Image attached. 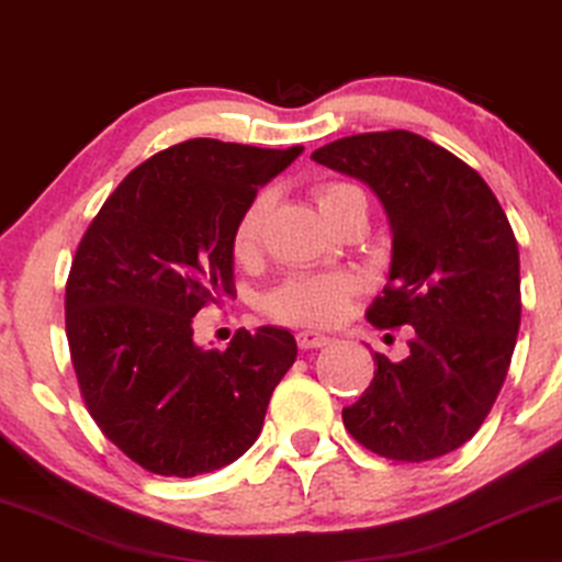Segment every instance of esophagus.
<instances>
[{"label": "esophagus", "mask_w": 562, "mask_h": 562, "mask_svg": "<svg viewBox=\"0 0 562 562\" xmlns=\"http://www.w3.org/2000/svg\"><path fill=\"white\" fill-rule=\"evenodd\" d=\"M295 339L301 349H318V347H326V344L331 341L326 334H318V331H301Z\"/></svg>", "instance_id": "esophagus-1"}]
</instances>
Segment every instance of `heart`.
Wrapping results in <instances>:
<instances>
[{
    "label": "heart",
    "mask_w": 562,
    "mask_h": 562,
    "mask_svg": "<svg viewBox=\"0 0 562 562\" xmlns=\"http://www.w3.org/2000/svg\"><path fill=\"white\" fill-rule=\"evenodd\" d=\"M321 215L334 223L344 211L364 205L359 187L347 182H324L313 190ZM267 194L249 200L231 231V254L238 265H249L259 254L261 226L267 218ZM357 293V277L349 272H305L290 274L280 285L269 290L261 308L269 318L293 326H328L347 311L349 297Z\"/></svg>",
    "instance_id": "b5f03b06"
}]
</instances>
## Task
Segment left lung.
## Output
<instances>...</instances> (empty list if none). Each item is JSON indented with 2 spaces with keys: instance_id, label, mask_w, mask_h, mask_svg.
Listing matches in <instances>:
<instances>
[{
  "instance_id": "1",
  "label": "left lung",
  "mask_w": 562,
  "mask_h": 562,
  "mask_svg": "<svg viewBox=\"0 0 562 562\" xmlns=\"http://www.w3.org/2000/svg\"><path fill=\"white\" fill-rule=\"evenodd\" d=\"M378 194L393 234L378 328H414L408 357L375 355V378L341 411L380 458L426 462L458 450L504 385L521 321L519 246L473 167L411 131L359 133L311 154Z\"/></svg>"
}]
</instances>
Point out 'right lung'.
<instances>
[{
    "label": "right lung",
    "instance_id": "1",
    "mask_svg": "<svg viewBox=\"0 0 562 562\" xmlns=\"http://www.w3.org/2000/svg\"><path fill=\"white\" fill-rule=\"evenodd\" d=\"M301 151L215 138L164 148L81 236L66 280L74 372L104 437L148 473L192 477L241 458L293 368L285 328H238L221 351L194 344L192 318L236 295L234 223Z\"/></svg>",
    "mask_w": 562,
    "mask_h": 562
}]
</instances>
